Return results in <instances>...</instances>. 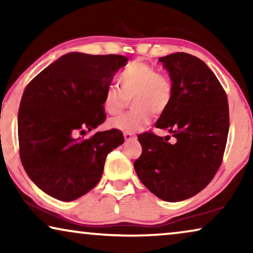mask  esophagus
<instances>
[{"instance_id": "34e87169", "label": "esophagus", "mask_w": 253, "mask_h": 253, "mask_svg": "<svg viewBox=\"0 0 253 253\" xmlns=\"http://www.w3.org/2000/svg\"><path fill=\"white\" fill-rule=\"evenodd\" d=\"M124 139H126V141H130V140L137 139V137H136V134H133L131 132H124Z\"/></svg>"}]
</instances>
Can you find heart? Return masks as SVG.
Returning a JSON list of instances; mask_svg holds the SVG:
<instances>
[{"mask_svg":"<svg viewBox=\"0 0 253 253\" xmlns=\"http://www.w3.org/2000/svg\"><path fill=\"white\" fill-rule=\"evenodd\" d=\"M117 84L120 88L108 86L103 93V109L109 115H116L131 99L132 110L110 120L108 126L112 129L136 132L151 122L152 112L159 115L170 105L171 82L146 62L133 61L127 64L119 75Z\"/></svg>","mask_w":253,"mask_h":253,"instance_id":"1","label":"heart"}]
</instances>
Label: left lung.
<instances>
[{"instance_id":"obj_1","label":"left lung","mask_w":253,"mask_h":253,"mask_svg":"<svg viewBox=\"0 0 253 253\" xmlns=\"http://www.w3.org/2000/svg\"><path fill=\"white\" fill-rule=\"evenodd\" d=\"M172 85L170 105L155 127L176 138L145 132L133 167L140 182L165 202H182L205 189L216 174L229 131L227 95L213 71L198 57L175 53L160 57Z\"/></svg>"}]
</instances>
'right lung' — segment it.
Segmentation results:
<instances>
[{"label":"right lung","instance_id":"1","mask_svg":"<svg viewBox=\"0 0 253 253\" xmlns=\"http://www.w3.org/2000/svg\"><path fill=\"white\" fill-rule=\"evenodd\" d=\"M127 63L122 55L68 53L26 86L18 112L19 154L32 182L48 196L71 202L98 184L121 131H98L106 120L103 93Z\"/></svg>","mask_w":253,"mask_h":253}]
</instances>
